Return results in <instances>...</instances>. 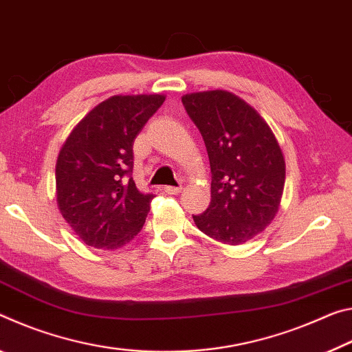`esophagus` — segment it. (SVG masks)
I'll list each match as a JSON object with an SVG mask.
<instances>
[{
  "mask_svg": "<svg viewBox=\"0 0 352 352\" xmlns=\"http://www.w3.org/2000/svg\"><path fill=\"white\" fill-rule=\"evenodd\" d=\"M181 187H171V186H165L164 187V192L165 193H168V195H177V193H181Z\"/></svg>",
  "mask_w": 352,
  "mask_h": 352,
  "instance_id": "esophagus-1",
  "label": "esophagus"
}]
</instances>
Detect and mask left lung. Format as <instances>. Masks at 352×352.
I'll list each match as a JSON object with an SVG mask.
<instances>
[{"instance_id": "left-lung-1", "label": "left lung", "mask_w": 352, "mask_h": 352, "mask_svg": "<svg viewBox=\"0 0 352 352\" xmlns=\"http://www.w3.org/2000/svg\"><path fill=\"white\" fill-rule=\"evenodd\" d=\"M209 154L210 204L197 228L224 245H243L274 220L285 184V159L254 107L228 90L182 96Z\"/></svg>"}]
</instances>
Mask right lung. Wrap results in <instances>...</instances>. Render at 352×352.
Listing matches in <instances>:
<instances>
[{"label":"right lung","mask_w":352,"mask_h":352,"mask_svg":"<svg viewBox=\"0 0 352 352\" xmlns=\"http://www.w3.org/2000/svg\"><path fill=\"white\" fill-rule=\"evenodd\" d=\"M165 95H113L85 115L67 137L56 162L62 217L87 246L118 250L140 232L153 195L131 177L132 145L164 104Z\"/></svg>","instance_id":"right-lung-1"}]
</instances>
